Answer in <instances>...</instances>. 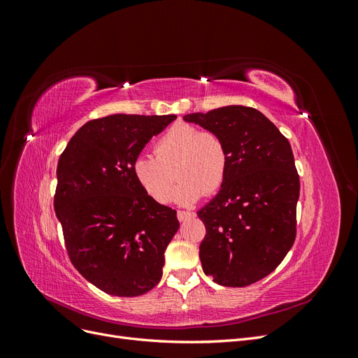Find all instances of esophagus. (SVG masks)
Instances as JSON below:
<instances>
[{"instance_id": "obj_1", "label": "esophagus", "mask_w": 358, "mask_h": 358, "mask_svg": "<svg viewBox=\"0 0 358 358\" xmlns=\"http://www.w3.org/2000/svg\"><path fill=\"white\" fill-rule=\"evenodd\" d=\"M194 216V212H189V210H178V220L179 221H185L188 218H192Z\"/></svg>"}]
</instances>
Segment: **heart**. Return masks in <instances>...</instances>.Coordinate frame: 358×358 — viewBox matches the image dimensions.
<instances>
[{"instance_id": "1", "label": "heart", "mask_w": 358, "mask_h": 358, "mask_svg": "<svg viewBox=\"0 0 358 358\" xmlns=\"http://www.w3.org/2000/svg\"><path fill=\"white\" fill-rule=\"evenodd\" d=\"M154 155H137L131 171L137 185L161 204L170 200L176 178L180 182L175 200L191 204L203 194L218 192L229 173V149L222 137L185 122L173 125L157 140Z\"/></svg>"}]
</instances>
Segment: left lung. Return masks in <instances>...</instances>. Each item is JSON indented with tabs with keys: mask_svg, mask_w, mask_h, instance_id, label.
<instances>
[{
	"mask_svg": "<svg viewBox=\"0 0 358 358\" xmlns=\"http://www.w3.org/2000/svg\"><path fill=\"white\" fill-rule=\"evenodd\" d=\"M183 119L218 133L230 158L220 192L197 212L206 227L203 272L224 287L251 285L272 273L296 241L300 179L289 142L246 106Z\"/></svg>",
	"mask_w": 358,
	"mask_h": 358,
	"instance_id": "left-lung-1",
	"label": "left lung"
}]
</instances>
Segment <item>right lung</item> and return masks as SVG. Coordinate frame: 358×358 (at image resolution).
I'll return each instance as SVG.
<instances>
[{
	"instance_id": "right-lung-1",
	"label": "right lung",
	"mask_w": 358,
	"mask_h": 358,
	"mask_svg": "<svg viewBox=\"0 0 358 358\" xmlns=\"http://www.w3.org/2000/svg\"><path fill=\"white\" fill-rule=\"evenodd\" d=\"M175 115H110L86 122L59 157L53 206L71 264L110 296L137 297L162 276L176 210L150 199L131 164Z\"/></svg>"
}]
</instances>
